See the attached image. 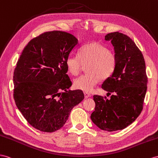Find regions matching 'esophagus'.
I'll return each mask as SVG.
<instances>
[{"label":"esophagus","mask_w":158,"mask_h":158,"mask_svg":"<svg viewBox=\"0 0 158 158\" xmlns=\"http://www.w3.org/2000/svg\"><path fill=\"white\" fill-rule=\"evenodd\" d=\"M84 96H85V98L87 99L88 98H89V97H91V95L87 92H84Z\"/></svg>","instance_id":"34e87169"}]
</instances>
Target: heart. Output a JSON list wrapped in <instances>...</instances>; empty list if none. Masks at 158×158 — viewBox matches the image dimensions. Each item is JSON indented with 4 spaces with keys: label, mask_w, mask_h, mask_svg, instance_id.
Here are the masks:
<instances>
[{
    "label": "heart",
    "mask_w": 158,
    "mask_h": 158,
    "mask_svg": "<svg viewBox=\"0 0 158 158\" xmlns=\"http://www.w3.org/2000/svg\"><path fill=\"white\" fill-rule=\"evenodd\" d=\"M78 55H70L66 59L67 71L72 75H77L83 66L87 64L88 73L74 80L77 89L91 92L100 79L110 78L116 69L118 55L102 44L96 42L87 44L80 48Z\"/></svg>",
    "instance_id": "heart-1"
}]
</instances>
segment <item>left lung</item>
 <instances>
[{
    "label": "left lung",
    "mask_w": 158,
    "mask_h": 158,
    "mask_svg": "<svg viewBox=\"0 0 158 158\" xmlns=\"http://www.w3.org/2000/svg\"><path fill=\"white\" fill-rule=\"evenodd\" d=\"M111 40L118 55L116 69L102 84L104 90L114 93L110 99L94 95L95 111L91 119L102 130H121L131 124L143 110L148 77L142 52L133 40L119 32L105 36Z\"/></svg>",
    "instance_id": "obj_1"
}]
</instances>
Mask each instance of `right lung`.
I'll return each mask as SVG.
<instances>
[{
    "label": "right lung",
    "instance_id": "obj_1",
    "mask_svg": "<svg viewBox=\"0 0 158 158\" xmlns=\"http://www.w3.org/2000/svg\"><path fill=\"white\" fill-rule=\"evenodd\" d=\"M77 44L76 37L67 32H45L30 40L16 64V106L28 123L40 131L61 128L72 109L84 99L82 91H67L72 83L66 74V59Z\"/></svg>",
    "mask_w": 158,
    "mask_h": 158
}]
</instances>
